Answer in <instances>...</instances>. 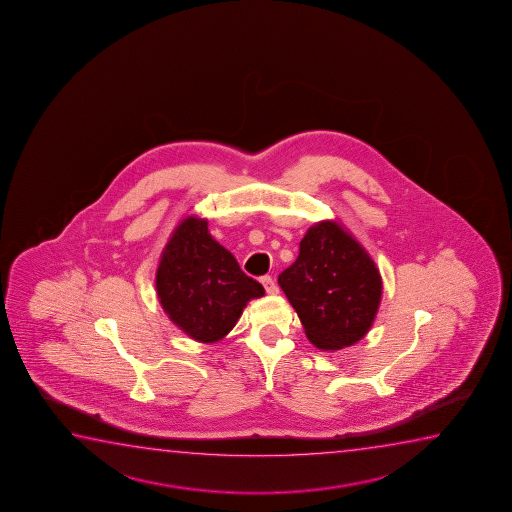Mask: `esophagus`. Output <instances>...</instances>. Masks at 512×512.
<instances>
[{
	"mask_svg": "<svg viewBox=\"0 0 512 512\" xmlns=\"http://www.w3.org/2000/svg\"><path fill=\"white\" fill-rule=\"evenodd\" d=\"M262 285H264V288H266L267 294H278V285L274 283L273 278L271 276H262Z\"/></svg>",
	"mask_w": 512,
	"mask_h": 512,
	"instance_id": "obj_1",
	"label": "esophagus"
}]
</instances>
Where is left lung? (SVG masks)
Returning a JSON list of instances; mask_svg holds the SVG:
<instances>
[{
    "label": "left lung",
    "instance_id": "8db88e82",
    "mask_svg": "<svg viewBox=\"0 0 512 512\" xmlns=\"http://www.w3.org/2000/svg\"><path fill=\"white\" fill-rule=\"evenodd\" d=\"M278 283L306 337L323 351L358 343L371 329L383 294L374 260L334 220L309 227L299 257Z\"/></svg>",
    "mask_w": 512,
    "mask_h": 512
}]
</instances>
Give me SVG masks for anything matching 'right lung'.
I'll list each match as a JSON object with an SVG mask.
<instances>
[{"mask_svg":"<svg viewBox=\"0 0 512 512\" xmlns=\"http://www.w3.org/2000/svg\"><path fill=\"white\" fill-rule=\"evenodd\" d=\"M155 288L164 313L199 343L224 339L248 301L264 295L229 250L211 238L208 220L183 218L162 250Z\"/></svg>","mask_w":512,"mask_h":512,"instance_id":"right-lung-1","label":"right lung"}]
</instances>
